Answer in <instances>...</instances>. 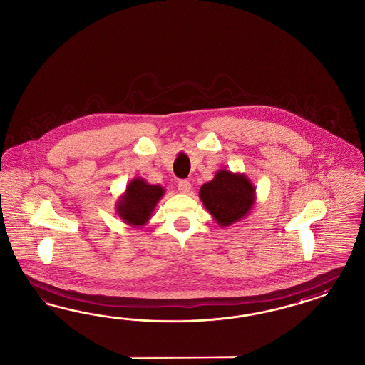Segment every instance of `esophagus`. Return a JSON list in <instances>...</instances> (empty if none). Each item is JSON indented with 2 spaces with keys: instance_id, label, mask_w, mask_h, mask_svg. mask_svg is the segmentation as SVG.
I'll return each instance as SVG.
<instances>
[{
  "instance_id": "34e87169",
  "label": "esophagus",
  "mask_w": 365,
  "mask_h": 365,
  "mask_svg": "<svg viewBox=\"0 0 365 365\" xmlns=\"http://www.w3.org/2000/svg\"><path fill=\"white\" fill-rule=\"evenodd\" d=\"M178 190L180 194H188L191 191V185L188 183L187 180H180L178 183Z\"/></svg>"
}]
</instances>
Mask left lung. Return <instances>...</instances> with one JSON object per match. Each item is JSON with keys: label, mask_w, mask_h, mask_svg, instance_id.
I'll return each mask as SVG.
<instances>
[{"label": "left lung", "mask_w": 365, "mask_h": 365, "mask_svg": "<svg viewBox=\"0 0 365 365\" xmlns=\"http://www.w3.org/2000/svg\"><path fill=\"white\" fill-rule=\"evenodd\" d=\"M199 198L221 227L230 226L250 214L255 205V187L241 173L222 168L210 182L202 185Z\"/></svg>", "instance_id": "1"}]
</instances>
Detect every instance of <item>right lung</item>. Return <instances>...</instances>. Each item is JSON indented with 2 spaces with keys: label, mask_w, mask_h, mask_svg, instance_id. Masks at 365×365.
<instances>
[{
  "label": "right lung",
  "mask_w": 365,
  "mask_h": 365,
  "mask_svg": "<svg viewBox=\"0 0 365 365\" xmlns=\"http://www.w3.org/2000/svg\"><path fill=\"white\" fill-rule=\"evenodd\" d=\"M165 192L160 185H150L144 178H133L116 200V212L124 223L142 227L151 218Z\"/></svg>",
  "instance_id": "obj_1"
}]
</instances>
